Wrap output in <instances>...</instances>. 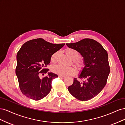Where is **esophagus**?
<instances>
[{"mask_svg": "<svg viewBox=\"0 0 125 125\" xmlns=\"http://www.w3.org/2000/svg\"><path fill=\"white\" fill-rule=\"evenodd\" d=\"M58 77L62 79H65L66 78L65 76H63V75H58Z\"/></svg>", "mask_w": 125, "mask_h": 125, "instance_id": "34e87169", "label": "esophagus"}]
</instances>
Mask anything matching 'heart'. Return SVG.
Segmentation results:
<instances>
[{
	"label": "heart",
	"mask_w": 125,
	"mask_h": 125,
	"mask_svg": "<svg viewBox=\"0 0 125 125\" xmlns=\"http://www.w3.org/2000/svg\"><path fill=\"white\" fill-rule=\"evenodd\" d=\"M66 53L67 55L69 57L73 59H77L79 56V52L74 49L73 48H68L66 51ZM57 55V53L55 52V54L52 55L51 57V61L55 62L56 59V57ZM75 62L79 66H81L82 65L81 62L79 60H75ZM52 71L54 73L61 75H70L73 74L75 73V70L73 67H68L66 66H63L62 65H57L54 66L52 68Z\"/></svg>",
	"instance_id": "1"
}]
</instances>
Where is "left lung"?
Here are the masks:
<instances>
[{"mask_svg": "<svg viewBox=\"0 0 125 125\" xmlns=\"http://www.w3.org/2000/svg\"><path fill=\"white\" fill-rule=\"evenodd\" d=\"M66 45L80 52L85 65L79 77L81 80L74 78L73 84L68 88L69 92L81 101L92 99L101 92L107 83L110 73L107 52L101 44L90 39Z\"/></svg>", "mask_w": 125, "mask_h": 125, "instance_id": "left-lung-1", "label": "left lung"}]
</instances>
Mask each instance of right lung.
<instances>
[{"label": "right lung", "instance_id": "obj_1", "mask_svg": "<svg viewBox=\"0 0 125 125\" xmlns=\"http://www.w3.org/2000/svg\"><path fill=\"white\" fill-rule=\"evenodd\" d=\"M65 44H52L39 38L26 42L17 55L16 73L22 93L30 99L39 101L50 92L52 82L58 75L52 73L42 78L41 73L49 69L52 56L62 48Z\"/></svg>", "mask_w": 125, "mask_h": 125}]
</instances>
